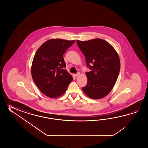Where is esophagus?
<instances>
[{"label": "esophagus", "mask_w": 148, "mask_h": 148, "mask_svg": "<svg viewBox=\"0 0 148 148\" xmlns=\"http://www.w3.org/2000/svg\"><path fill=\"white\" fill-rule=\"evenodd\" d=\"M79 74H80V73H76V74H73V77H76L77 76H78V75H79Z\"/></svg>", "instance_id": "esophagus-1"}]
</instances>
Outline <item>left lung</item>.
<instances>
[{
	"instance_id": "left-lung-1",
	"label": "left lung",
	"mask_w": 148,
	"mask_h": 148,
	"mask_svg": "<svg viewBox=\"0 0 148 148\" xmlns=\"http://www.w3.org/2000/svg\"><path fill=\"white\" fill-rule=\"evenodd\" d=\"M85 56L87 66L90 71L86 73L87 84L82 88L92 99L105 97L112 90L120 73L119 55L107 41L101 38L87 41H76Z\"/></svg>"
}]
</instances>
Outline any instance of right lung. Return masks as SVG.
<instances>
[{"mask_svg": "<svg viewBox=\"0 0 148 148\" xmlns=\"http://www.w3.org/2000/svg\"><path fill=\"white\" fill-rule=\"evenodd\" d=\"M75 40L51 39L44 42L35 54L31 73L35 84L43 94L51 98L63 95L73 80L66 71L63 56Z\"/></svg>", "mask_w": 148, "mask_h": 148, "instance_id": "1", "label": "right lung"}]
</instances>
